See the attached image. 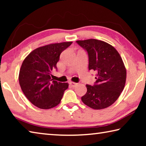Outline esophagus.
<instances>
[{
    "label": "esophagus",
    "instance_id": "esophagus-1",
    "mask_svg": "<svg viewBox=\"0 0 146 146\" xmlns=\"http://www.w3.org/2000/svg\"><path fill=\"white\" fill-rule=\"evenodd\" d=\"M69 84H70L71 87H75V86L77 85V84L75 82H69Z\"/></svg>",
    "mask_w": 146,
    "mask_h": 146
}]
</instances>
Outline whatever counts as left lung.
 Wrapping results in <instances>:
<instances>
[{
  "instance_id": "left-lung-1",
  "label": "left lung",
  "mask_w": 146,
  "mask_h": 146,
  "mask_svg": "<svg viewBox=\"0 0 146 146\" xmlns=\"http://www.w3.org/2000/svg\"><path fill=\"white\" fill-rule=\"evenodd\" d=\"M87 51L89 70L95 71L94 86L86 85L87 93L81 99L94 110L112 105L119 97L126 80V70L120 54L114 47L97 39L76 41Z\"/></svg>"
}]
</instances>
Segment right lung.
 Masks as SVG:
<instances>
[{"label":"right lung","instance_id":"1","mask_svg":"<svg viewBox=\"0 0 146 146\" xmlns=\"http://www.w3.org/2000/svg\"><path fill=\"white\" fill-rule=\"evenodd\" d=\"M72 42L50 44L34 49L24 59L19 80L26 98L38 108L48 110L59 104L68 83L51 78L60 53Z\"/></svg>","mask_w":146,"mask_h":146}]
</instances>
